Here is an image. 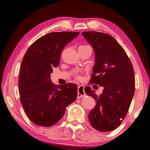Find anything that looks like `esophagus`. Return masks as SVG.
I'll list each match as a JSON object with an SVG mask.
<instances>
[{
	"label": "esophagus",
	"instance_id": "34e87169",
	"mask_svg": "<svg viewBox=\"0 0 150 150\" xmlns=\"http://www.w3.org/2000/svg\"><path fill=\"white\" fill-rule=\"evenodd\" d=\"M85 87L83 85H79L78 86V94H77V98L80 99L81 97H83L84 96H85Z\"/></svg>",
	"mask_w": 150,
	"mask_h": 150
}]
</instances>
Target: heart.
Instances as JSON below:
<instances>
[{
  "label": "heart",
  "instance_id": "obj_1",
  "mask_svg": "<svg viewBox=\"0 0 150 150\" xmlns=\"http://www.w3.org/2000/svg\"><path fill=\"white\" fill-rule=\"evenodd\" d=\"M80 47H81V46H80ZM75 78H76V79H77L79 80V79H81V76L79 75H77L75 76Z\"/></svg>",
  "mask_w": 150,
  "mask_h": 150
}]
</instances>
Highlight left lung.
I'll return each instance as SVG.
<instances>
[{"instance_id": "8db88e82", "label": "left lung", "mask_w": 150, "mask_h": 150, "mask_svg": "<svg viewBox=\"0 0 150 150\" xmlns=\"http://www.w3.org/2000/svg\"><path fill=\"white\" fill-rule=\"evenodd\" d=\"M82 35L96 54L89 82L104 88L97 96L90 87H85L86 94L97 103L89 113V122L99 132H110L122 123L129 110L135 92L134 67L125 50L111 35L96 31Z\"/></svg>"}]
</instances>
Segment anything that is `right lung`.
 I'll use <instances>...</instances> for the list:
<instances>
[{"label":"right lung","mask_w":150,"mask_h":150,"mask_svg":"<svg viewBox=\"0 0 150 150\" xmlns=\"http://www.w3.org/2000/svg\"><path fill=\"white\" fill-rule=\"evenodd\" d=\"M79 35L49 33L33 42L23 57L18 81L20 99L27 117L35 124L42 127L56 124L66 107L77 98V85L69 83L57 86L50 74L59 66L65 45Z\"/></svg>","instance_id":"right-lung-1"}]
</instances>
